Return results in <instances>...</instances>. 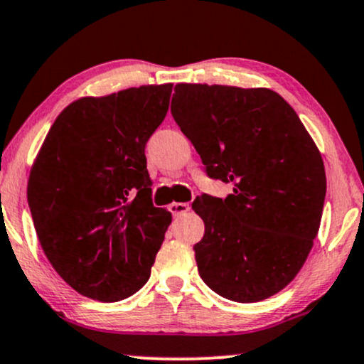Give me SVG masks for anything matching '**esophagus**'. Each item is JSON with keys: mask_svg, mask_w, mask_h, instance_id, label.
Here are the masks:
<instances>
[{"mask_svg": "<svg viewBox=\"0 0 364 364\" xmlns=\"http://www.w3.org/2000/svg\"><path fill=\"white\" fill-rule=\"evenodd\" d=\"M169 211H171L174 216L185 215L190 211V203H176V201H174V203L169 205Z\"/></svg>", "mask_w": 364, "mask_h": 364, "instance_id": "34e87169", "label": "esophagus"}]
</instances>
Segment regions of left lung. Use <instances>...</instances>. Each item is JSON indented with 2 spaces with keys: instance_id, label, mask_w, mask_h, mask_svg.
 Instances as JSON below:
<instances>
[{
  "instance_id": "obj_1",
  "label": "left lung",
  "mask_w": 364,
  "mask_h": 364,
  "mask_svg": "<svg viewBox=\"0 0 364 364\" xmlns=\"http://www.w3.org/2000/svg\"><path fill=\"white\" fill-rule=\"evenodd\" d=\"M171 114L205 173L233 183L225 200L193 201L205 222L193 247L200 277L235 302L282 291L309 255L326 198L323 158L296 110L269 89L178 84Z\"/></svg>"
}]
</instances>
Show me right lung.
Masks as SVG:
<instances>
[{
  "label": "right lung",
  "instance_id": "right-lung-1",
  "mask_svg": "<svg viewBox=\"0 0 364 364\" xmlns=\"http://www.w3.org/2000/svg\"><path fill=\"white\" fill-rule=\"evenodd\" d=\"M171 90L142 85L79 99L45 137L28 206L50 264L82 296L117 302L149 280L171 213L153 205L144 149Z\"/></svg>",
  "mask_w": 364,
  "mask_h": 364
}]
</instances>
